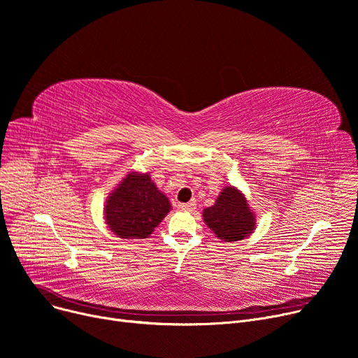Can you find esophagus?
Returning <instances> with one entry per match:
<instances>
[{"mask_svg":"<svg viewBox=\"0 0 358 358\" xmlns=\"http://www.w3.org/2000/svg\"><path fill=\"white\" fill-rule=\"evenodd\" d=\"M180 208L183 209V211L192 213L194 209L196 208V202H195V201H189V202H186V203H180Z\"/></svg>","mask_w":358,"mask_h":358,"instance_id":"1","label":"esophagus"}]
</instances>
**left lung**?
Returning a JSON list of instances; mask_svg holds the SVG:
<instances>
[{
  "mask_svg": "<svg viewBox=\"0 0 358 358\" xmlns=\"http://www.w3.org/2000/svg\"><path fill=\"white\" fill-rule=\"evenodd\" d=\"M202 217L215 236L225 243L244 240L256 228L253 211L245 196L234 186H225L215 203L203 209Z\"/></svg>",
  "mask_w": 358,
  "mask_h": 358,
  "instance_id": "left-lung-1",
  "label": "left lung"
}]
</instances>
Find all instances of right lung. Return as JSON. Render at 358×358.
<instances>
[{
	"label": "right lung",
	"instance_id": "right-lung-1",
	"mask_svg": "<svg viewBox=\"0 0 358 358\" xmlns=\"http://www.w3.org/2000/svg\"><path fill=\"white\" fill-rule=\"evenodd\" d=\"M172 205L149 173L131 172L125 176L105 202V221L120 238H147Z\"/></svg>",
	"mask_w": 358,
	"mask_h": 358
}]
</instances>
